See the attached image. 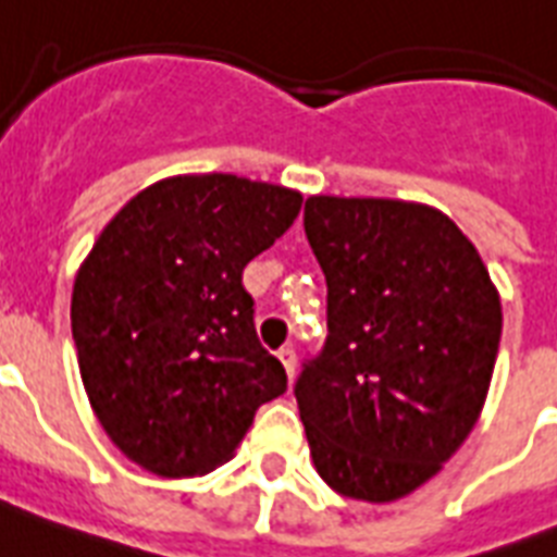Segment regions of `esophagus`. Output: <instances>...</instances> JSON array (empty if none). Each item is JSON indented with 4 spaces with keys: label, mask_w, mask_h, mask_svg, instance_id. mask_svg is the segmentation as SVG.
Instances as JSON below:
<instances>
[{
    "label": "esophagus",
    "mask_w": 557,
    "mask_h": 557,
    "mask_svg": "<svg viewBox=\"0 0 557 557\" xmlns=\"http://www.w3.org/2000/svg\"><path fill=\"white\" fill-rule=\"evenodd\" d=\"M278 358H282L284 370H287V375L293 379V375H296V364H298L296 347H293V344H284L282 350H278Z\"/></svg>",
    "instance_id": "1"
}]
</instances>
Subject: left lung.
<instances>
[{
    "mask_svg": "<svg viewBox=\"0 0 557 557\" xmlns=\"http://www.w3.org/2000/svg\"><path fill=\"white\" fill-rule=\"evenodd\" d=\"M305 233L327 278V338L293 389L312 463L347 498H404L481 416L498 293L470 238L433 207L312 196Z\"/></svg>",
    "mask_w": 557,
    "mask_h": 557,
    "instance_id": "1",
    "label": "left lung"
}]
</instances>
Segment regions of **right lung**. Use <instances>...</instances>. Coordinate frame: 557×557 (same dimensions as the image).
Returning <instances> with one entry per match:
<instances>
[{
	"instance_id": "add662e5",
	"label": "right lung",
	"mask_w": 557,
	"mask_h": 557,
	"mask_svg": "<svg viewBox=\"0 0 557 557\" xmlns=\"http://www.w3.org/2000/svg\"><path fill=\"white\" fill-rule=\"evenodd\" d=\"M298 210L301 193L268 182L176 176L133 196L96 238L73 284L71 330L90 407L131 461L205 475L287 389L242 273Z\"/></svg>"
}]
</instances>
